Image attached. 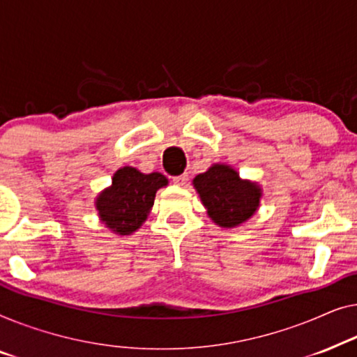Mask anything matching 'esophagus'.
I'll list each match as a JSON object with an SVG mask.
<instances>
[{
    "instance_id": "obj_1",
    "label": "esophagus",
    "mask_w": 357,
    "mask_h": 357,
    "mask_svg": "<svg viewBox=\"0 0 357 357\" xmlns=\"http://www.w3.org/2000/svg\"><path fill=\"white\" fill-rule=\"evenodd\" d=\"M188 179H189L188 174H181V176H174L173 178V183L178 184V185H184L185 183H188Z\"/></svg>"
}]
</instances>
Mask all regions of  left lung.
Here are the masks:
<instances>
[{"mask_svg": "<svg viewBox=\"0 0 357 357\" xmlns=\"http://www.w3.org/2000/svg\"><path fill=\"white\" fill-rule=\"evenodd\" d=\"M208 218L220 228H238L260 207L264 190L259 183L243 179L227 163H213L192 179Z\"/></svg>", "mask_w": 357, "mask_h": 357, "instance_id": "1", "label": "left lung"}]
</instances>
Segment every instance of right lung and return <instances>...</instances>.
Listing matches in <instances>:
<instances>
[{
    "label": "right lung",
    "instance_id": "1",
    "mask_svg": "<svg viewBox=\"0 0 357 357\" xmlns=\"http://www.w3.org/2000/svg\"><path fill=\"white\" fill-rule=\"evenodd\" d=\"M165 185L168 178L162 173L145 174L134 167L116 169L112 185L95 197L100 222L118 236L135 233L147 220L157 190Z\"/></svg>",
    "mask_w": 357,
    "mask_h": 357
}]
</instances>
